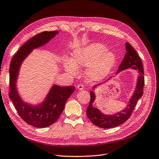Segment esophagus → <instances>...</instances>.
Listing matches in <instances>:
<instances>
[{
	"instance_id": "esophagus-1",
	"label": "esophagus",
	"mask_w": 159,
	"mask_h": 159,
	"mask_svg": "<svg viewBox=\"0 0 159 159\" xmlns=\"http://www.w3.org/2000/svg\"><path fill=\"white\" fill-rule=\"evenodd\" d=\"M77 88L78 89H79V90H82V89H83L84 88V85L82 84H79L77 85Z\"/></svg>"
}]
</instances>
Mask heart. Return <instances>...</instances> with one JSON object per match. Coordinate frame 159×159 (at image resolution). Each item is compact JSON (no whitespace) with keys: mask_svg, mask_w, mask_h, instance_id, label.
<instances>
[{"mask_svg":"<svg viewBox=\"0 0 159 159\" xmlns=\"http://www.w3.org/2000/svg\"><path fill=\"white\" fill-rule=\"evenodd\" d=\"M107 51V48L100 43L77 48L73 52L72 60H65L66 70L75 75L77 67L88 66L86 71L88 77L93 80H102L112 71L116 62V55Z\"/></svg>","mask_w":159,"mask_h":159,"instance_id":"obj_1","label":"heart"}]
</instances>
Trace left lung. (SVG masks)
<instances>
[{"label":"left lung","instance_id":"1","mask_svg":"<svg viewBox=\"0 0 159 159\" xmlns=\"http://www.w3.org/2000/svg\"><path fill=\"white\" fill-rule=\"evenodd\" d=\"M126 50L127 52L125 56L118 67V72L128 68H132L138 70L139 75L135 91L125 109L114 115L110 116L102 114L98 108H94L92 106V103L95 98L94 93L92 91L90 92V101H89V106L86 110V114L89 120L95 125L103 129L112 128L119 126L126 121L132 114L138 100L141 98L143 93L144 71L142 60L134 48L129 43H126ZM95 86H95L93 88H94Z\"/></svg>","mask_w":159,"mask_h":159}]
</instances>
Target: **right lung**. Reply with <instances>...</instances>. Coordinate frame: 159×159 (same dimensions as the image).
<instances>
[{
  "instance_id": "1",
  "label": "right lung",
  "mask_w": 159,
  "mask_h": 159,
  "mask_svg": "<svg viewBox=\"0 0 159 159\" xmlns=\"http://www.w3.org/2000/svg\"><path fill=\"white\" fill-rule=\"evenodd\" d=\"M58 31H45L31 38L20 47L11 59L10 66V98L19 116L26 123L38 128L49 127L58 119L62 113L67 99L75 90V86L60 87L54 85L45 101L39 106L25 103L17 92L16 82L19 68L24 59L34 49L47 43Z\"/></svg>"
}]
</instances>
